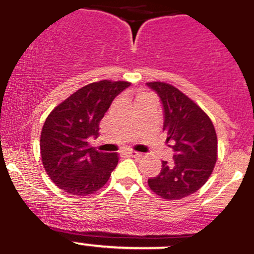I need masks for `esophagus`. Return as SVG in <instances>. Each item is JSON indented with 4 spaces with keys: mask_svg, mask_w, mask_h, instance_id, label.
Here are the masks:
<instances>
[{
    "mask_svg": "<svg viewBox=\"0 0 254 254\" xmlns=\"http://www.w3.org/2000/svg\"><path fill=\"white\" fill-rule=\"evenodd\" d=\"M127 156H130V157H140V156H141V154H140V152H136V151H127Z\"/></svg>",
    "mask_w": 254,
    "mask_h": 254,
    "instance_id": "1",
    "label": "esophagus"
}]
</instances>
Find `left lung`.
<instances>
[{
    "label": "left lung",
    "instance_id": "1",
    "mask_svg": "<svg viewBox=\"0 0 254 254\" xmlns=\"http://www.w3.org/2000/svg\"><path fill=\"white\" fill-rule=\"evenodd\" d=\"M164 105L166 142L175 155L162 161L157 176L147 180L152 192L165 200H181L206 184L217 161V135L212 120L186 94L164 82H149Z\"/></svg>",
    "mask_w": 254,
    "mask_h": 254
}]
</instances>
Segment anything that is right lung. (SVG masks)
Returning <instances> with one entry per match:
<instances>
[{"instance_id":"right-lung-1","label":"right lung","mask_w":254,"mask_h":254,"mask_svg":"<svg viewBox=\"0 0 254 254\" xmlns=\"http://www.w3.org/2000/svg\"><path fill=\"white\" fill-rule=\"evenodd\" d=\"M129 82L99 80L82 87L57 105L41 131V159L49 179L72 196L99 191L117 167V152L90 147L89 136L99 134V124L114 98Z\"/></svg>"}]
</instances>
